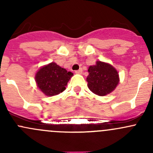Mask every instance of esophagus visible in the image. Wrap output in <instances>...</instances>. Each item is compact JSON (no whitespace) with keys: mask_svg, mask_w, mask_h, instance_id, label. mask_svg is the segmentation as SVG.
Returning a JSON list of instances; mask_svg holds the SVG:
<instances>
[{"mask_svg":"<svg viewBox=\"0 0 153 153\" xmlns=\"http://www.w3.org/2000/svg\"><path fill=\"white\" fill-rule=\"evenodd\" d=\"M82 72H83L82 69H78V70L75 71V73H76V74H78V75H81V74L82 73Z\"/></svg>","mask_w":153,"mask_h":153,"instance_id":"34e87169","label":"esophagus"}]
</instances>
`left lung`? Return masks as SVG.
<instances>
[{
    "label": "left lung",
    "mask_w": 153,
    "mask_h": 153,
    "mask_svg": "<svg viewBox=\"0 0 153 153\" xmlns=\"http://www.w3.org/2000/svg\"><path fill=\"white\" fill-rule=\"evenodd\" d=\"M86 78L87 86L91 92L99 96H105L115 90L120 78L117 69L108 63L97 61L89 66Z\"/></svg>",
    "instance_id": "obj_1"
}]
</instances>
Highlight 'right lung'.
<instances>
[{"label":"right lung","mask_w":153,"mask_h":153,"mask_svg":"<svg viewBox=\"0 0 153 153\" xmlns=\"http://www.w3.org/2000/svg\"><path fill=\"white\" fill-rule=\"evenodd\" d=\"M73 73L52 62L37 71L35 79L36 85L47 96H54L64 92Z\"/></svg>","instance_id":"add662e5"}]
</instances>
